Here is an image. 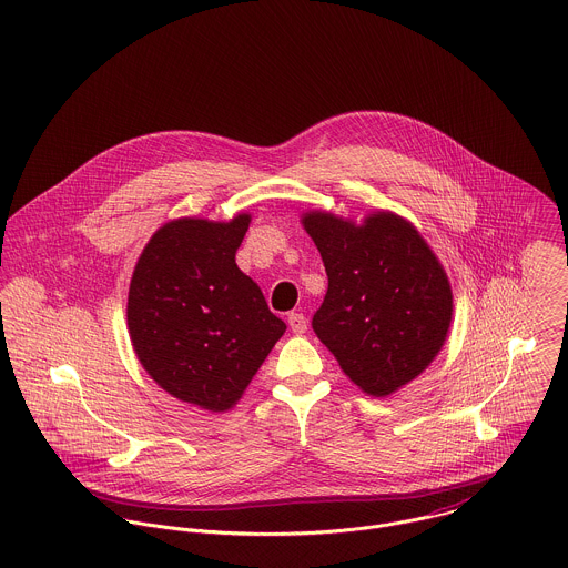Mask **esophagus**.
Returning <instances> with one entry per match:
<instances>
[{"label": "esophagus", "mask_w": 568, "mask_h": 568, "mask_svg": "<svg viewBox=\"0 0 568 568\" xmlns=\"http://www.w3.org/2000/svg\"><path fill=\"white\" fill-rule=\"evenodd\" d=\"M288 326H291V331L295 335H304L306 328H308V322H306V317L302 313H291L288 315Z\"/></svg>", "instance_id": "34e87169"}]
</instances>
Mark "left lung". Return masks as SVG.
<instances>
[{"label":"left lung","mask_w":568,"mask_h":568,"mask_svg":"<svg viewBox=\"0 0 568 568\" xmlns=\"http://www.w3.org/2000/svg\"><path fill=\"white\" fill-rule=\"evenodd\" d=\"M328 291L313 331L364 392L387 396L438 355L452 322L447 275L418 231L378 211L362 226L306 213Z\"/></svg>","instance_id":"obj_1"}]
</instances>
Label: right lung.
<instances>
[{
	"instance_id": "add662e5",
	"label": "right lung",
	"mask_w": 568,
	"mask_h": 568,
	"mask_svg": "<svg viewBox=\"0 0 568 568\" xmlns=\"http://www.w3.org/2000/svg\"><path fill=\"white\" fill-rule=\"evenodd\" d=\"M248 215L183 217L154 233L132 275L128 326L139 362L163 389L211 412L246 389L286 324L235 264Z\"/></svg>"
}]
</instances>
